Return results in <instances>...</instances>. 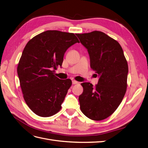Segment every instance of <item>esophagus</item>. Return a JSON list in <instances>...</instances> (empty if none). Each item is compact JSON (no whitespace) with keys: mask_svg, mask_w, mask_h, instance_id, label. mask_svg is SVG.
I'll return each mask as SVG.
<instances>
[{"mask_svg":"<svg viewBox=\"0 0 148 148\" xmlns=\"http://www.w3.org/2000/svg\"><path fill=\"white\" fill-rule=\"evenodd\" d=\"M78 82L77 81H76V80H73L72 81V84H78Z\"/></svg>","mask_w":148,"mask_h":148,"instance_id":"1","label":"esophagus"}]
</instances>
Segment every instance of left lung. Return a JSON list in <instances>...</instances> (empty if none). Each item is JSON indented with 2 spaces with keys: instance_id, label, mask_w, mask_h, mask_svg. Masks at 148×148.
Segmentation results:
<instances>
[{
  "instance_id": "left-lung-1",
  "label": "left lung",
  "mask_w": 148,
  "mask_h": 148,
  "mask_svg": "<svg viewBox=\"0 0 148 148\" xmlns=\"http://www.w3.org/2000/svg\"><path fill=\"white\" fill-rule=\"evenodd\" d=\"M76 35L88 49L91 68L99 77L95 86L90 83L81 84L80 109L91 120H104L118 108L126 92L127 61L120 44L104 33L94 31Z\"/></svg>"
}]
</instances>
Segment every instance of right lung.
I'll list each match as a JSON object with an SVG mask.
<instances>
[{"instance_id":"right-lung-1","label":"right lung","mask_w":148,"mask_h":148,"mask_svg":"<svg viewBox=\"0 0 148 148\" xmlns=\"http://www.w3.org/2000/svg\"><path fill=\"white\" fill-rule=\"evenodd\" d=\"M77 42L73 33L48 30L30 39L23 49L17 67L20 86L26 104L40 117H51L62 108L72 82L56 77L55 70Z\"/></svg>"}]
</instances>
